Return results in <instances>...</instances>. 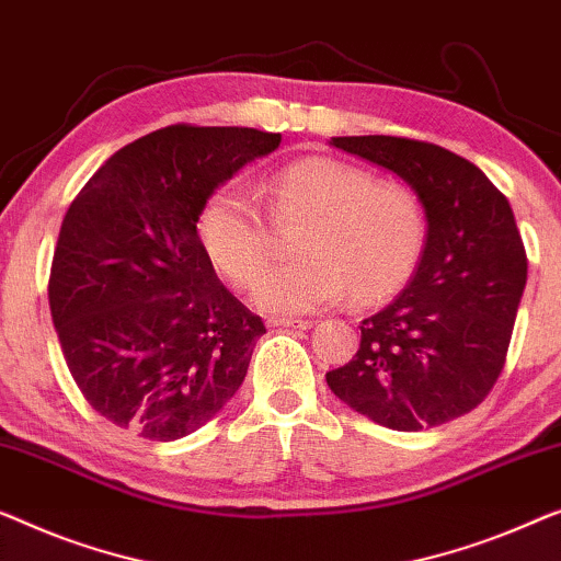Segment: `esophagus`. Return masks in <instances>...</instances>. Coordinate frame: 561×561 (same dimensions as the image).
<instances>
[{
    "mask_svg": "<svg viewBox=\"0 0 561 561\" xmlns=\"http://www.w3.org/2000/svg\"><path fill=\"white\" fill-rule=\"evenodd\" d=\"M271 327H286V329H311L313 321L308 319H271Z\"/></svg>",
    "mask_w": 561,
    "mask_h": 561,
    "instance_id": "esophagus-1",
    "label": "esophagus"
}]
</instances>
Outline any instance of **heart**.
Returning a JSON list of instances; mask_svg holds the SVG:
<instances>
[{
	"mask_svg": "<svg viewBox=\"0 0 561 561\" xmlns=\"http://www.w3.org/2000/svg\"><path fill=\"white\" fill-rule=\"evenodd\" d=\"M273 222H306L296 263L263 275L253 300L267 313H306L348 298H392L412 278L427 222L410 186L379 182L369 169L334 157H306L267 182ZM199 242L232 286H253L273 257V230L245 184L225 182L197 217Z\"/></svg>",
	"mask_w": 561,
	"mask_h": 561,
	"instance_id": "heart-1",
	"label": "heart"
}]
</instances>
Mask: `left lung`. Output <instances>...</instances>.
<instances>
[{
  "instance_id": "obj_1",
  "label": "left lung",
  "mask_w": 561,
  "mask_h": 561,
  "mask_svg": "<svg viewBox=\"0 0 561 561\" xmlns=\"http://www.w3.org/2000/svg\"><path fill=\"white\" fill-rule=\"evenodd\" d=\"M331 146L408 182L427 220L415 275L359 323V352L329 371L331 392L402 433L466 415L506 364L526 286L514 209L481 169L443 146L400 136H334Z\"/></svg>"
}]
</instances>
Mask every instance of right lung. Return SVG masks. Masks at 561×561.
Segmentation results:
<instances>
[{
	"mask_svg": "<svg viewBox=\"0 0 561 561\" xmlns=\"http://www.w3.org/2000/svg\"><path fill=\"white\" fill-rule=\"evenodd\" d=\"M280 134L167 126L113 153L72 199L53 255L50 313L88 404L146 440H180L248 375L261 316L217 278L197 217Z\"/></svg>",
	"mask_w": 561,
	"mask_h": 561,
	"instance_id": "right-lung-1",
	"label": "right lung"
}]
</instances>
